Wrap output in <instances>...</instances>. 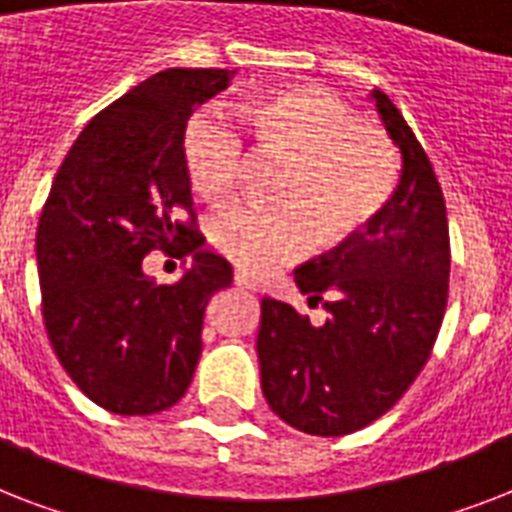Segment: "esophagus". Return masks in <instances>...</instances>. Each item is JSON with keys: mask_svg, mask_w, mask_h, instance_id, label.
Here are the masks:
<instances>
[{"mask_svg": "<svg viewBox=\"0 0 512 512\" xmlns=\"http://www.w3.org/2000/svg\"><path fill=\"white\" fill-rule=\"evenodd\" d=\"M233 281H236V287L249 289V292H257V281L252 279V276H249V273L236 271V276H233Z\"/></svg>", "mask_w": 512, "mask_h": 512, "instance_id": "obj_1", "label": "esophagus"}]
</instances>
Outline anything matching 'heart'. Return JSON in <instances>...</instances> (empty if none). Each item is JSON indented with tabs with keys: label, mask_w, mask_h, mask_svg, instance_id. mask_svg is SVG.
I'll use <instances>...</instances> for the list:
<instances>
[{
	"label": "heart",
	"mask_w": 512,
	"mask_h": 512,
	"mask_svg": "<svg viewBox=\"0 0 512 512\" xmlns=\"http://www.w3.org/2000/svg\"><path fill=\"white\" fill-rule=\"evenodd\" d=\"M260 151L284 156L279 204L233 201L209 220V239L231 263L263 273L303 257L313 244L340 247L364 231L396 191V148L364 127L348 103L316 84H289L236 108ZM185 170L209 201L231 196L244 143L228 119L201 111L183 135Z\"/></svg>",
	"instance_id": "obj_1"
}]
</instances>
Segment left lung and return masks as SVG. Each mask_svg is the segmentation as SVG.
I'll return each instance as SVG.
<instances>
[{"mask_svg": "<svg viewBox=\"0 0 512 512\" xmlns=\"http://www.w3.org/2000/svg\"><path fill=\"white\" fill-rule=\"evenodd\" d=\"M401 177L380 215L335 252L300 265L297 289L327 321L265 297L257 358L273 412L311 436H345L404 396L428 361L449 295V225L436 172L385 92H372ZM328 300L324 301L323 297Z\"/></svg>", "mask_w": 512, "mask_h": 512, "instance_id": "obj_1", "label": "left lung"}]
</instances>
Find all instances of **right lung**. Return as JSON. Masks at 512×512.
<instances>
[{
    "instance_id": "obj_1",
    "label": "right lung",
    "mask_w": 512,
    "mask_h": 512,
    "mask_svg": "<svg viewBox=\"0 0 512 512\" xmlns=\"http://www.w3.org/2000/svg\"><path fill=\"white\" fill-rule=\"evenodd\" d=\"M233 74L167 68L132 87L76 138L39 217L47 337L76 388L108 412L143 417L183 398L207 303L231 287V263L201 249L193 231L183 135L193 108ZM154 248L192 255L172 288L142 271Z\"/></svg>"
}]
</instances>
